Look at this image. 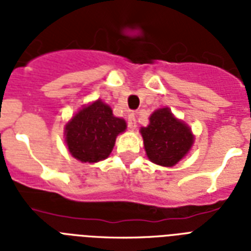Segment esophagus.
Listing matches in <instances>:
<instances>
[{
  "instance_id": "1",
  "label": "esophagus",
  "mask_w": 251,
  "mask_h": 251,
  "mask_svg": "<svg viewBox=\"0 0 251 251\" xmlns=\"http://www.w3.org/2000/svg\"><path fill=\"white\" fill-rule=\"evenodd\" d=\"M127 126L129 129H135L137 127V120H135V114L130 113L127 116Z\"/></svg>"
}]
</instances>
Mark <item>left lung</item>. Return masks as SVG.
<instances>
[{
	"label": "left lung",
	"instance_id": "obj_1",
	"mask_svg": "<svg viewBox=\"0 0 251 251\" xmlns=\"http://www.w3.org/2000/svg\"><path fill=\"white\" fill-rule=\"evenodd\" d=\"M141 134L150 160L163 167L177 164L194 142L191 130L168 108L155 110L150 117V125L142 127Z\"/></svg>",
	"mask_w": 251,
	"mask_h": 251
}]
</instances>
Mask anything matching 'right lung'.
Listing matches in <instances>:
<instances>
[{"label":"right lung","instance_id":"obj_1","mask_svg":"<svg viewBox=\"0 0 251 251\" xmlns=\"http://www.w3.org/2000/svg\"><path fill=\"white\" fill-rule=\"evenodd\" d=\"M125 129V120L114 117L109 106L98 100L80 109L66 125V145L75 159L96 163L109 156L116 137Z\"/></svg>","mask_w":251,"mask_h":251}]
</instances>
